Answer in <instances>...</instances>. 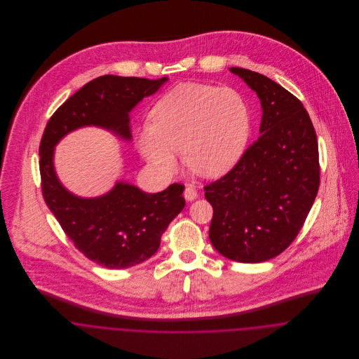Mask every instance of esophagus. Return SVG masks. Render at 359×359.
Segmentation results:
<instances>
[{"label":"esophagus","mask_w":359,"mask_h":359,"mask_svg":"<svg viewBox=\"0 0 359 359\" xmlns=\"http://www.w3.org/2000/svg\"><path fill=\"white\" fill-rule=\"evenodd\" d=\"M184 198L188 202H192V201H195L198 198V191L194 187H187L185 191H184Z\"/></svg>","instance_id":"1"}]
</instances>
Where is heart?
Wrapping results in <instances>:
<instances>
[{
    "mask_svg": "<svg viewBox=\"0 0 359 359\" xmlns=\"http://www.w3.org/2000/svg\"><path fill=\"white\" fill-rule=\"evenodd\" d=\"M152 124L137 130V148L161 174L185 164L202 177H219L231 170L248 144L252 118L245 98L228 87L181 84L158 100Z\"/></svg>",
    "mask_w": 359,
    "mask_h": 359,
    "instance_id": "b5f03b06",
    "label": "heart"
}]
</instances>
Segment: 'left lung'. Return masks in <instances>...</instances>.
I'll return each mask as SVG.
<instances>
[{
  "label": "left lung",
  "mask_w": 359,
  "mask_h": 359,
  "mask_svg": "<svg viewBox=\"0 0 359 359\" xmlns=\"http://www.w3.org/2000/svg\"><path fill=\"white\" fill-rule=\"evenodd\" d=\"M259 98V137L236 165L205 187L210 242L238 262H264L299 235L319 188L316 134L293 94L256 72L231 67Z\"/></svg>",
  "instance_id": "1"
}]
</instances>
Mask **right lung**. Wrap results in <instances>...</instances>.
<instances>
[{
  "label": "right lung",
  "instance_id": "obj_1",
  "mask_svg": "<svg viewBox=\"0 0 359 359\" xmlns=\"http://www.w3.org/2000/svg\"><path fill=\"white\" fill-rule=\"evenodd\" d=\"M167 80L101 76L52 114L41 138L40 172L46 203L74 246L110 269L130 268L154 256L163 232L185 207V187L171 184L161 192L147 194L117 181L102 196L80 198L69 192L55 172V147L69 133L88 126L130 141V111Z\"/></svg>",
  "mask_w": 359,
  "mask_h": 359
}]
</instances>
